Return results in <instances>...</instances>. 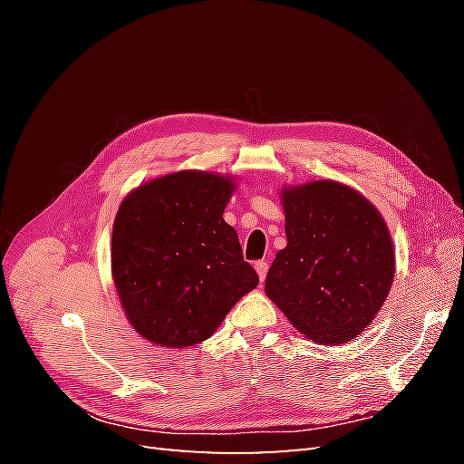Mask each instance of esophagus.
<instances>
[{"mask_svg": "<svg viewBox=\"0 0 464 464\" xmlns=\"http://www.w3.org/2000/svg\"><path fill=\"white\" fill-rule=\"evenodd\" d=\"M256 271L259 275V280H265L266 271H269V263H266V261H257L256 263Z\"/></svg>", "mask_w": 464, "mask_h": 464, "instance_id": "esophagus-1", "label": "esophagus"}]
</instances>
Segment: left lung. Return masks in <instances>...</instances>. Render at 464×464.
<instances>
[{"label":"left lung","mask_w":464,"mask_h":464,"mask_svg":"<svg viewBox=\"0 0 464 464\" xmlns=\"http://www.w3.org/2000/svg\"><path fill=\"white\" fill-rule=\"evenodd\" d=\"M280 193L288 242L266 273V296L307 339L350 343L379 314L395 276L387 224L362 193L339 181H307Z\"/></svg>","instance_id":"1"}]
</instances>
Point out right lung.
Here are the masks:
<instances>
[{
	"label": "right lung",
	"instance_id": "right-lung-1",
	"mask_svg": "<svg viewBox=\"0 0 464 464\" xmlns=\"http://www.w3.org/2000/svg\"><path fill=\"white\" fill-rule=\"evenodd\" d=\"M236 186L181 170L133 189L111 230V276L131 327L152 344L184 348L217 327L259 283L224 207Z\"/></svg>",
	"mask_w": 464,
	"mask_h": 464
}]
</instances>
